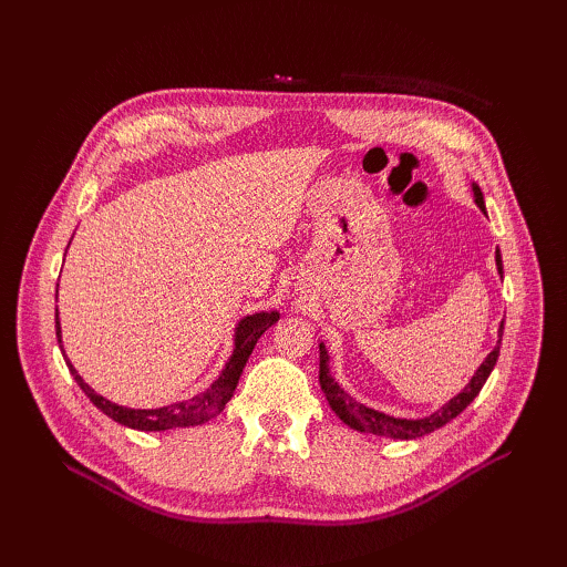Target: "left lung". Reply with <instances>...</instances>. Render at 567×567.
<instances>
[{
    "instance_id": "left-lung-1",
    "label": "left lung",
    "mask_w": 567,
    "mask_h": 567,
    "mask_svg": "<svg viewBox=\"0 0 567 567\" xmlns=\"http://www.w3.org/2000/svg\"><path fill=\"white\" fill-rule=\"evenodd\" d=\"M473 196H475L477 208L485 213L483 192H480V186H475V184H473ZM496 269H499V274L504 277L499 250H496ZM502 336H504V321L499 326V342H496L494 350L485 357V362L477 367V371H475L473 379L468 381V385L463 388L456 394V398H452L447 404H442L437 411H433V414H427L423 419H394V416L383 414V411L369 409L362 402H357L354 398H350V394L336 383V379L329 371V352H326L323 342L319 346V383H321L326 400H329L331 409L336 411V416L342 423H348L350 427H354V431L381 435V437H392V440H416V437H423L427 433L437 431V427H442V425H447L452 419H456L461 411L477 398V392L483 390V385L489 379L496 359H499Z\"/></svg>"
}]
</instances>
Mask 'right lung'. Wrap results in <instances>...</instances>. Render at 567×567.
<instances>
[{
  "instance_id": "1",
  "label": "right lung",
  "mask_w": 567,
  "mask_h": 567,
  "mask_svg": "<svg viewBox=\"0 0 567 567\" xmlns=\"http://www.w3.org/2000/svg\"><path fill=\"white\" fill-rule=\"evenodd\" d=\"M59 293V290H56ZM279 321V312H257L250 317H244L236 326L234 333V352L229 357V362L221 369L219 379L196 398L186 400V402H175L167 406L158 409H130V406H120L106 398L96 394L87 383L82 381V375L75 371L71 364V359L65 357V364L71 369L75 383L82 388V392L94 402L96 409L104 411L109 419H113L120 425L134 427V431H173V427H188V425H200L205 421H210L217 416L225 404L231 400V394L238 385V379H241L244 367L248 362V357L255 348V342L260 340V336L269 329L271 323ZM56 338L61 346V321H59V310H56ZM63 352V346H61Z\"/></svg>"
}]
</instances>
